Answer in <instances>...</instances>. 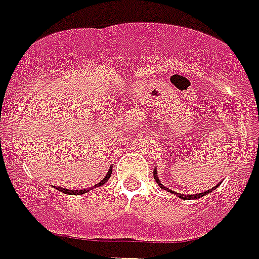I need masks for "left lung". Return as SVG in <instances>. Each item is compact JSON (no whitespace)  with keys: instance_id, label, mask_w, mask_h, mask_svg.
<instances>
[{"instance_id":"obj_1","label":"left lung","mask_w":259,"mask_h":259,"mask_svg":"<svg viewBox=\"0 0 259 259\" xmlns=\"http://www.w3.org/2000/svg\"><path fill=\"white\" fill-rule=\"evenodd\" d=\"M154 179H155V182H156V183H158V186L160 188H163V190H165V191H169V192H172V194H175V195H178L179 196V198H181V199H185V200H187V199H199V198H202V196H204V195H208V194H210V192H212L215 190V188L218 187V186H215V187H212V188H210V190H207V191H204V192H199V194H194V195H185V194H179V192H175V191H172V190H169V188H167L165 187V186H163L162 185V182L159 181V178H158V171H156V168L154 169Z\"/></svg>"}]
</instances>
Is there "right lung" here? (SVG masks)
<instances>
[{
	"label": "right lung",
	"mask_w": 259,
	"mask_h": 259,
	"mask_svg": "<svg viewBox=\"0 0 259 259\" xmlns=\"http://www.w3.org/2000/svg\"><path fill=\"white\" fill-rule=\"evenodd\" d=\"M111 174H112V167H109L108 172H107V175H105L103 179H101L97 185H95L94 187L91 188H84V190H68V188H63L60 187V186H52L53 188H56V190H59L60 192H64V194H68V195H82V194H85V192H88L90 190H92V188H96V187H100V186H103L104 183H107V181L109 179V177H111Z\"/></svg>",
	"instance_id": "1"
}]
</instances>
